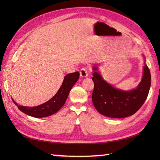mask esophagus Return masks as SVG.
I'll use <instances>...</instances> for the list:
<instances>
[{"label":"esophagus","instance_id":"34e87169","mask_svg":"<svg viewBox=\"0 0 160 160\" xmlns=\"http://www.w3.org/2000/svg\"><path fill=\"white\" fill-rule=\"evenodd\" d=\"M80 76L81 77H87L88 76V72L87 69L85 68L81 69V70L80 71Z\"/></svg>","mask_w":160,"mask_h":160}]
</instances>
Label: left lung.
<instances>
[{"label":"left lung","mask_w":160,"mask_h":160,"mask_svg":"<svg viewBox=\"0 0 160 160\" xmlns=\"http://www.w3.org/2000/svg\"><path fill=\"white\" fill-rule=\"evenodd\" d=\"M98 70L97 67H93L92 101L98 112L111 118H123L136 113L146 100L151 86V74L146 60L141 82L136 88L129 91L114 88L103 79Z\"/></svg>","instance_id":"obj_1"}]
</instances>
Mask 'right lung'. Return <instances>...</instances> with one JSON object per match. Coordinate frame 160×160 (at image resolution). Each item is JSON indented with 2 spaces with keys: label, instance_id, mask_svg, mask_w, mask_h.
Returning a JSON list of instances; mask_svg holds the SVG:
<instances>
[{
  "label": "right lung",
  "instance_id": "add662e5",
  "mask_svg": "<svg viewBox=\"0 0 160 160\" xmlns=\"http://www.w3.org/2000/svg\"><path fill=\"white\" fill-rule=\"evenodd\" d=\"M79 77V72L78 71L65 75L61 88L57 93L50 100L40 105L31 108L25 107L17 104L13 99L12 100L18 109L24 113L37 118L48 117L57 113L64 105L71 89L78 81Z\"/></svg>",
  "mask_w": 160,
  "mask_h": 160
}]
</instances>
